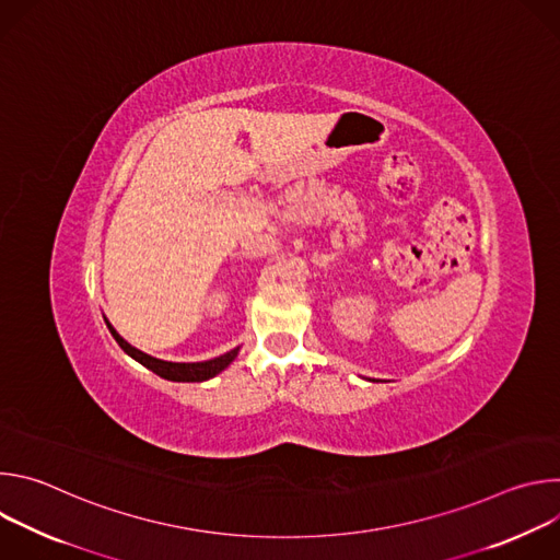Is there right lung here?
<instances>
[{"instance_id": "add662e5", "label": "right lung", "mask_w": 560, "mask_h": 560, "mask_svg": "<svg viewBox=\"0 0 560 560\" xmlns=\"http://www.w3.org/2000/svg\"><path fill=\"white\" fill-rule=\"evenodd\" d=\"M106 326H108L110 335L115 337V341L119 343V348L126 354H130L135 361H139L141 365H145L148 370H152L154 374H159L162 378H168V381H206V378H212L223 368H228L234 361L236 352H238V348H234V350H230V352H225L217 359L201 361V363H171V361H162V359H154V357H148V354L139 352L137 348L126 343L110 324H106Z\"/></svg>"}]
</instances>
